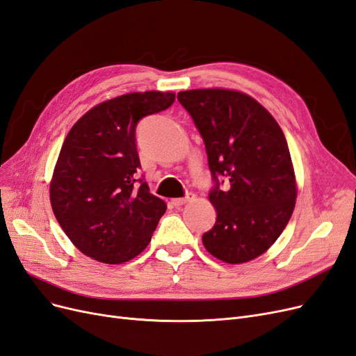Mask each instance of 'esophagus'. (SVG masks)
<instances>
[{
  "label": "esophagus",
  "mask_w": 356,
  "mask_h": 356,
  "mask_svg": "<svg viewBox=\"0 0 356 356\" xmlns=\"http://www.w3.org/2000/svg\"><path fill=\"white\" fill-rule=\"evenodd\" d=\"M195 199V195H191V193H188V195L186 196V197H181V199H174L172 200V203H174V207L175 208H181L182 204H186V203H188L190 200H193Z\"/></svg>",
  "instance_id": "obj_1"
}]
</instances>
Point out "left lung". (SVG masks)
I'll return each instance as SVG.
<instances>
[{
	"instance_id": "8db88e82",
	"label": "left lung",
	"mask_w": 356,
	"mask_h": 356,
	"mask_svg": "<svg viewBox=\"0 0 356 356\" xmlns=\"http://www.w3.org/2000/svg\"><path fill=\"white\" fill-rule=\"evenodd\" d=\"M178 101L203 139L213 179L209 200L217 220L202 242L224 263L251 261L276 242L296 207V175L282 129L242 92L186 90Z\"/></svg>"
}]
</instances>
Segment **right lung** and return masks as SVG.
<instances>
[{
	"mask_svg": "<svg viewBox=\"0 0 356 356\" xmlns=\"http://www.w3.org/2000/svg\"><path fill=\"white\" fill-rule=\"evenodd\" d=\"M174 101L170 92L122 95L93 106L71 127L53 172L50 202L84 255L122 264L152 241L166 203L138 177L136 126Z\"/></svg>",
	"mask_w": 356,
	"mask_h": 356,
	"instance_id": "1",
	"label": "right lung"
}]
</instances>
